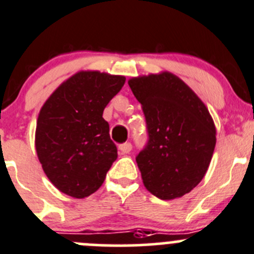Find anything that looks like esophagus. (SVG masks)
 <instances>
[{
  "label": "esophagus",
  "instance_id": "1",
  "mask_svg": "<svg viewBox=\"0 0 254 254\" xmlns=\"http://www.w3.org/2000/svg\"><path fill=\"white\" fill-rule=\"evenodd\" d=\"M119 149L121 150L122 153H129L132 150V144L129 142L122 143V144L119 145Z\"/></svg>",
  "mask_w": 254,
  "mask_h": 254
}]
</instances>
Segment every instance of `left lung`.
<instances>
[{
    "label": "left lung",
    "instance_id": "1",
    "mask_svg": "<svg viewBox=\"0 0 254 254\" xmlns=\"http://www.w3.org/2000/svg\"><path fill=\"white\" fill-rule=\"evenodd\" d=\"M142 106L148 140L135 157L148 191L172 200L202 180L213 154L216 129L201 100L170 72L128 81Z\"/></svg>",
    "mask_w": 254,
    "mask_h": 254
}]
</instances>
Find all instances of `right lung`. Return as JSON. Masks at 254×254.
<instances>
[{"mask_svg":"<svg viewBox=\"0 0 254 254\" xmlns=\"http://www.w3.org/2000/svg\"><path fill=\"white\" fill-rule=\"evenodd\" d=\"M125 81V76L105 72H77L43 105L37 154L48 179L64 194L76 199L94 194L117 159L102 114Z\"/></svg>","mask_w":254,"mask_h":254,"instance_id":"right-lung-1","label":"right lung"}]
</instances>
